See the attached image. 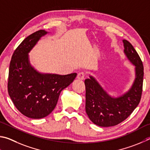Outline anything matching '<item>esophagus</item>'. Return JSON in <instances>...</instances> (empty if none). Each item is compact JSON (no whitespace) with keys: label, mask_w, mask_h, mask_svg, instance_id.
Masks as SVG:
<instances>
[{"label":"esophagus","mask_w":150,"mask_h":150,"mask_svg":"<svg viewBox=\"0 0 150 150\" xmlns=\"http://www.w3.org/2000/svg\"><path fill=\"white\" fill-rule=\"evenodd\" d=\"M85 78V74L83 72H79L78 74L77 75V78L78 80H83Z\"/></svg>","instance_id":"1"}]
</instances>
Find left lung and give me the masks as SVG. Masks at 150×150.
<instances>
[{"label": "left lung", "mask_w": 150, "mask_h": 150, "mask_svg": "<svg viewBox=\"0 0 150 150\" xmlns=\"http://www.w3.org/2000/svg\"><path fill=\"white\" fill-rule=\"evenodd\" d=\"M124 52L135 66V78L131 88L117 98L109 95L92 76L86 79V112L91 122L102 127L115 126L127 119L140 101L142 92V62L130 42L123 39Z\"/></svg>", "instance_id": "8db88e82"}]
</instances>
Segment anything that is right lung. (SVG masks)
Returning <instances> with one entry per match:
<instances>
[{
    "label": "right lung",
    "instance_id": "right-lung-1",
    "mask_svg": "<svg viewBox=\"0 0 150 150\" xmlns=\"http://www.w3.org/2000/svg\"><path fill=\"white\" fill-rule=\"evenodd\" d=\"M47 33L41 30L28 36L14 51L10 63L8 94L18 111L31 119H42L51 113L60 92L77 75L41 73L31 66L28 54Z\"/></svg>",
    "mask_w": 150,
    "mask_h": 150
}]
</instances>
